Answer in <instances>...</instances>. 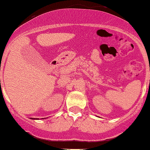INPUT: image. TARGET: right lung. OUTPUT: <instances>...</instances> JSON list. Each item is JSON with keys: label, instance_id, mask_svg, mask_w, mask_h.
Here are the masks:
<instances>
[{"label": "right lung", "instance_id": "add662e5", "mask_svg": "<svg viewBox=\"0 0 150 150\" xmlns=\"http://www.w3.org/2000/svg\"><path fill=\"white\" fill-rule=\"evenodd\" d=\"M44 119H45V118H44ZM31 119H33V118H31Z\"/></svg>", "mask_w": 150, "mask_h": 150}]
</instances>
